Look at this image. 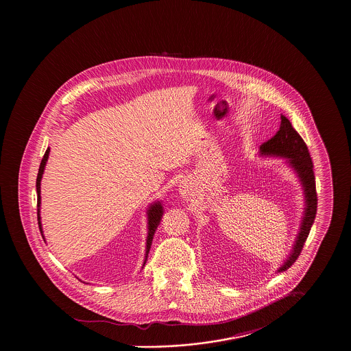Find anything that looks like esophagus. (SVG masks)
Masks as SVG:
<instances>
[{
    "instance_id": "1",
    "label": "esophagus",
    "mask_w": 351,
    "mask_h": 351,
    "mask_svg": "<svg viewBox=\"0 0 351 351\" xmlns=\"http://www.w3.org/2000/svg\"><path fill=\"white\" fill-rule=\"evenodd\" d=\"M180 192H181V195L188 196V195H189V188H188L186 185H182V186H181V189H180Z\"/></svg>"
}]
</instances>
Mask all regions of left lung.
<instances>
[{"label": "left lung", "mask_w": 351, "mask_h": 351, "mask_svg": "<svg viewBox=\"0 0 351 351\" xmlns=\"http://www.w3.org/2000/svg\"><path fill=\"white\" fill-rule=\"evenodd\" d=\"M261 155H271V156H281L285 158L289 166L296 171L300 180L304 197H305V210L301 220L300 231L295 241L293 249L291 251L289 256L284 262V265L277 271L288 270L299 258L304 243L309 235L311 227L315 221L316 210H317V195H316V185H315V174H313V163L309 155L308 147L302 141L298 131L292 127L291 121L281 114V125L276 135L265 142L259 147Z\"/></svg>", "instance_id": "obj_1"}]
</instances>
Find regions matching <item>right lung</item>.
Here are the masks:
<instances>
[{
    "instance_id": "right-lung-1",
    "label": "right lung",
    "mask_w": 351,
    "mask_h": 351,
    "mask_svg": "<svg viewBox=\"0 0 351 351\" xmlns=\"http://www.w3.org/2000/svg\"><path fill=\"white\" fill-rule=\"evenodd\" d=\"M49 154H50V149L46 150V154L42 159V163H40V167H39V173H38V178H36V193H38V221H39V228H40V232H42V237H43V231H42V221H40V181H42V177H43V173H45V167H46V163H47V159H49ZM162 215H163V208H162V204L159 201L154 202L152 205H150L149 210H147V224H149V234H147V241H146V256H145V262H143V266L146 265V261H147V256H149V251L151 249V243H152V238H154V234H155V230L156 227L159 226L160 223V219H162ZM45 239V237H43Z\"/></svg>"
}]
</instances>
